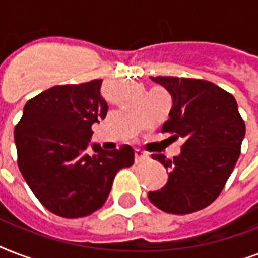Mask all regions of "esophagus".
I'll return each mask as SVG.
<instances>
[{"label":"esophagus","instance_id":"1","mask_svg":"<svg viewBox=\"0 0 258 258\" xmlns=\"http://www.w3.org/2000/svg\"><path fill=\"white\" fill-rule=\"evenodd\" d=\"M149 158V154H146L145 151H142V150H135V163H141V162L146 161Z\"/></svg>","mask_w":258,"mask_h":258}]
</instances>
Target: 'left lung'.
I'll return each instance as SVG.
<instances>
[{
    "label": "left lung",
    "instance_id": "1",
    "mask_svg": "<svg viewBox=\"0 0 258 258\" xmlns=\"http://www.w3.org/2000/svg\"><path fill=\"white\" fill-rule=\"evenodd\" d=\"M151 80L172 97L162 133L184 138V143L172 159L153 155L169 170V179L161 190L150 191L149 200L166 213H194L224 190L240 157L245 123L234 96L214 83L172 76H151Z\"/></svg>",
    "mask_w": 258,
    "mask_h": 258
}]
</instances>
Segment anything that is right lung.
Segmentation results:
<instances>
[{"label": "right lung", "instance_id": "obj_1", "mask_svg": "<svg viewBox=\"0 0 258 258\" xmlns=\"http://www.w3.org/2000/svg\"><path fill=\"white\" fill-rule=\"evenodd\" d=\"M100 79L54 86L26 101L14 128L17 163L24 179L49 212L66 218L92 214L108 198L117 171L133 166L134 150L105 151L92 145L93 123L108 111Z\"/></svg>", "mask_w": 258, "mask_h": 258}]
</instances>
